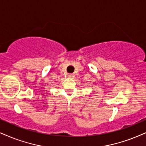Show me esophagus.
Returning <instances> with one entry per match:
<instances>
[{"mask_svg": "<svg viewBox=\"0 0 146 146\" xmlns=\"http://www.w3.org/2000/svg\"><path fill=\"white\" fill-rule=\"evenodd\" d=\"M75 77V75L73 74V73H70V74L68 75V77L69 78H73Z\"/></svg>", "mask_w": 146, "mask_h": 146, "instance_id": "esophagus-1", "label": "esophagus"}]
</instances>
